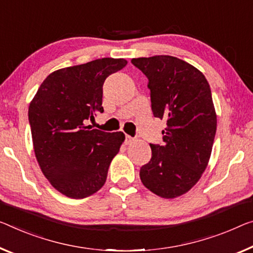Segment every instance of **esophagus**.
<instances>
[{
	"label": "esophagus",
	"instance_id": "34e87169",
	"mask_svg": "<svg viewBox=\"0 0 253 253\" xmlns=\"http://www.w3.org/2000/svg\"><path fill=\"white\" fill-rule=\"evenodd\" d=\"M134 141V139L132 138V137H130V135H126V145H129V143H131V142H133Z\"/></svg>",
	"mask_w": 253,
	"mask_h": 253
}]
</instances>
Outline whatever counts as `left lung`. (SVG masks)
Segmentation results:
<instances>
[{"label":"left lung","mask_w":253,"mask_h":253,"mask_svg":"<svg viewBox=\"0 0 253 253\" xmlns=\"http://www.w3.org/2000/svg\"><path fill=\"white\" fill-rule=\"evenodd\" d=\"M148 78L151 111L165 120L163 145L150 143V161L140 169L143 185L172 199L199 181L211 158L217 118L211 90L193 65L169 55L132 59Z\"/></svg>","instance_id":"1"}]
</instances>
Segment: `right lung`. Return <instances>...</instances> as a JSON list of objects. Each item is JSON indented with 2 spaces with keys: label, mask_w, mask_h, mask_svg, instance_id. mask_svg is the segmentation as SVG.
Here are the masks:
<instances>
[{
  "label": "right lung",
  "mask_w": 253,
  "mask_h": 253,
  "mask_svg": "<svg viewBox=\"0 0 253 253\" xmlns=\"http://www.w3.org/2000/svg\"><path fill=\"white\" fill-rule=\"evenodd\" d=\"M124 59L104 57L54 71L29 105L28 119L37 162L49 183L73 199L104 185L108 167L124 141L123 132L86 126L103 113V84L126 67Z\"/></svg>",
  "instance_id": "1"
}]
</instances>
